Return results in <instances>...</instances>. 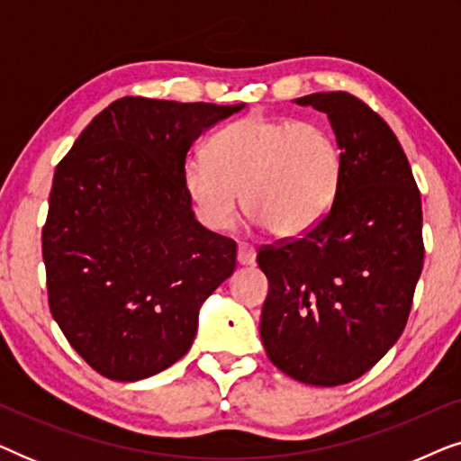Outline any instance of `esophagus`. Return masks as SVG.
I'll list each match as a JSON object with an SVG mask.
<instances>
[{
  "instance_id": "esophagus-1",
  "label": "esophagus",
  "mask_w": 461,
  "mask_h": 461,
  "mask_svg": "<svg viewBox=\"0 0 461 461\" xmlns=\"http://www.w3.org/2000/svg\"><path fill=\"white\" fill-rule=\"evenodd\" d=\"M237 262L241 267H254L256 264V249L249 245H239L237 248Z\"/></svg>"
}]
</instances>
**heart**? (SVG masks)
Listing matches in <instances>:
<instances>
[{
  "label": "heart",
  "instance_id": "1",
  "mask_svg": "<svg viewBox=\"0 0 461 461\" xmlns=\"http://www.w3.org/2000/svg\"><path fill=\"white\" fill-rule=\"evenodd\" d=\"M342 178V155L323 125L264 115L237 119L191 155L182 186L210 230L235 224L239 193L258 226L281 239L311 232L327 216Z\"/></svg>",
  "mask_w": 461,
  "mask_h": 461
}]
</instances>
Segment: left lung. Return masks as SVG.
Listing matches in <instances>:
<instances>
[{
    "label": "left lung",
    "mask_w": 461,
    "mask_h": 461,
    "mask_svg": "<svg viewBox=\"0 0 461 461\" xmlns=\"http://www.w3.org/2000/svg\"><path fill=\"white\" fill-rule=\"evenodd\" d=\"M295 104L325 113L342 155L327 216L304 237L264 248L260 338L283 374L339 386L369 371L405 330L424 267L421 199L393 130L346 92Z\"/></svg>",
    "instance_id": "obj_1"
}]
</instances>
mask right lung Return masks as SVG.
Wrapping results in <instances>:
<instances>
[{
    "instance_id": "1",
    "label": "right lung",
    "mask_w": 461,
    "mask_h": 461,
    "mask_svg": "<svg viewBox=\"0 0 461 461\" xmlns=\"http://www.w3.org/2000/svg\"><path fill=\"white\" fill-rule=\"evenodd\" d=\"M245 104L125 96L87 123L54 172L41 248L50 311L109 380L138 382L191 348L237 245L194 218L193 142Z\"/></svg>"
}]
</instances>
